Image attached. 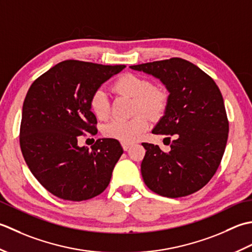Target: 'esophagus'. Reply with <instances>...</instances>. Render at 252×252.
<instances>
[{
	"mask_svg": "<svg viewBox=\"0 0 252 252\" xmlns=\"http://www.w3.org/2000/svg\"><path fill=\"white\" fill-rule=\"evenodd\" d=\"M130 143H124V142H123L122 143V147H123V149H124V151H127L128 150V149H129L130 148Z\"/></svg>",
	"mask_w": 252,
	"mask_h": 252,
	"instance_id": "esophagus-1",
	"label": "esophagus"
}]
</instances>
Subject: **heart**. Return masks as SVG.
Masks as SVG:
<instances>
[{"mask_svg": "<svg viewBox=\"0 0 252 252\" xmlns=\"http://www.w3.org/2000/svg\"><path fill=\"white\" fill-rule=\"evenodd\" d=\"M112 89L117 94L133 97V112H146L151 117L160 116L165 111L168 94L166 90L158 86H151L147 78L139 75L126 73L112 85ZM89 106L94 115L100 121H105L110 116V102L104 91L95 90L90 97ZM150 125V120L143 113L137 114L129 121H112L103 127V135L110 139L122 143H131L139 139Z\"/></svg>", "mask_w": 252, "mask_h": 252, "instance_id": "obj_1", "label": "heart"}]
</instances>
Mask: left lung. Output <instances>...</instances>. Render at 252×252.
Wrapping results in <instances>:
<instances>
[{
    "instance_id": "obj_1",
    "label": "left lung",
    "mask_w": 252,
    "mask_h": 252,
    "mask_svg": "<svg viewBox=\"0 0 252 252\" xmlns=\"http://www.w3.org/2000/svg\"><path fill=\"white\" fill-rule=\"evenodd\" d=\"M155 76L169 92L156 135L173 136L171 151L143 142L147 150L141 175L147 187L160 196L179 198L200 190L217 172L228 137L223 96L214 80L186 60L172 58L130 66Z\"/></svg>"
}]
</instances>
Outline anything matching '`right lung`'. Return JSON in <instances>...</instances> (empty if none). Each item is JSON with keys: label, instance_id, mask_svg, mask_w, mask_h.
Wrapping results in <instances>:
<instances>
[{"label": "right lung", "instance_id": "1", "mask_svg": "<svg viewBox=\"0 0 252 252\" xmlns=\"http://www.w3.org/2000/svg\"><path fill=\"white\" fill-rule=\"evenodd\" d=\"M125 67L67 60L30 86L23 105L20 149L30 172L54 196L84 201L109 186L124 152L121 143L103 138L89 150L78 146V138L97 132L89 106L92 94Z\"/></svg>", "mask_w": 252, "mask_h": 252}]
</instances>
